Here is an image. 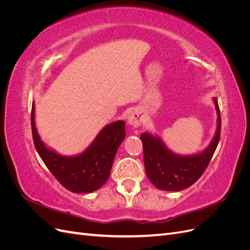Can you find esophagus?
I'll return each instance as SVG.
<instances>
[{"label": "esophagus", "mask_w": 250, "mask_h": 250, "mask_svg": "<svg viewBox=\"0 0 250 250\" xmlns=\"http://www.w3.org/2000/svg\"><path fill=\"white\" fill-rule=\"evenodd\" d=\"M127 120H128V123H129L130 125H132L134 127L140 126L141 123H142V115H141V112L138 111V110L130 111L129 115H128V117H127Z\"/></svg>", "instance_id": "obj_1"}]
</instances>
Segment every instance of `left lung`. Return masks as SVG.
<instances>
[{
	"instance_id": "left-lung-1",
	"label": "left lung",
	"mask_w": 250,
	"mask_h": 250,
	"mask_svg": "<svg viewBox=\"0 0 250 250\" xmlns=\"http://www.w3.org/2000/svg\"><path fill=\"white\" fill-rule=\"evenodd\" d=\"M218 113L216 137L202 153L194 156H179L164 146L161 140L145 132L141 135L144 165L151 183L160 190L181 191L197 181L208 168L220 140L221 115L217 99H214Z\"/></svg>"
}]
</instances>
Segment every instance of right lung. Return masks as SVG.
I'll return each instance as SVG.
<instances>
[{"label":"right lung","instance_id":"right-lung-1","mask_svg":"<svg viewBox=\"0 0 250 250\" xmlns=\"http://www.w3.org/2000/svg\"><path fill=\"white\" fill-rule=\"evenodd\" d=\"M34 146L47 168L58 183L73 193H90L100 188L109 177L120 144L125 139V122L107 125L84 152L74 157L62 156L48 149L41 141L34 124V104L31 110Z\"/></svg>","mask_w":250,"mask_h":250}]
</instances>
